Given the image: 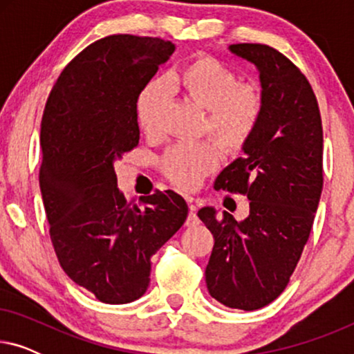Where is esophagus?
Instances as JSON below:
<instances>
[{
	"mask_svg": "<svg viewBox=\"0 0 354 354\" xmlns=\"http://www.w3.org/2000/svg\"><path fill=\"white\" fill-rule=\"evenodd\" d=\"M190 201H192V200H190ZM188 209H190V214H188V217H187V221H185V225H187V227H192V225L198 224L196 206H195V205H192V203H190V206H188Z\"/></svg>",
	"mask_w": 354,
	"mask_h": 354,
	"instance_id": "1",
	"label": "esophagus"
}]
</instances>
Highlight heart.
<instances>
[{
	"mask_svg": "<svg viewBox=\"0 0 354 354\" xmlns=\"http://www.w3.org/2000/svg\"><path fill=\"white\" fill-rule=\"evenodd\" d=\"M188 96L200 108L207 109V129L229 151H239L258 127L263 101L251 85H240L235 72L214 57L200 56L169 74L162 82H151L137 101L140 129L156 135L161 114L167 103V89ZM221 148L212 142L178 143L166 153L162 169L174 183L193 188L219 166Z\"/></svg>",
	"mask_w": 354,
	"mask_h": 354,
	"instance_id": "heart-1",
	"label": "heart"
}]
</instances>
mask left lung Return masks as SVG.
Here are the masks:
<instances>
[{"instance_id": "1", "label": "left lung", "mask_w": 354, "mask_h": 354, "mask_svg": "<svg viewBox=\"0 0 354 354\" xmlns=\"http://www.w3.org/2000/svg\"><path fill=\"white\" fill-rule=\"evenodd\" d=\"M258 69L263 111L258 127L229 164L216 190L250 200L243 221L214 207L198 211L214 236L206 285L224 306H268L290 282L311 234L322 193V120L316 95L297 66L268 45H230Z\"/></svg>"}]
</instances>
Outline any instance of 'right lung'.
I'll list each match as a JSON object with an SVG mask.
<instances>
[{"label":"right lung","mask_w":354,"mask_h":354,"mask_svg":"<svg viewBox=\"0 0 354 354\" xmlns=\"http://www.w3.org/2000/svg\"><path fill=\"white\" fill-rule=\"evenodd\" d=\"M174 50L161 38H101L66 66L43 113L40 190L53 246L64 272L108 304L143 297L151 256L188 214L172 190L127 203L114 171L138 145V96Z\"/></svg>","instance_id":"1"}]
</instances>
